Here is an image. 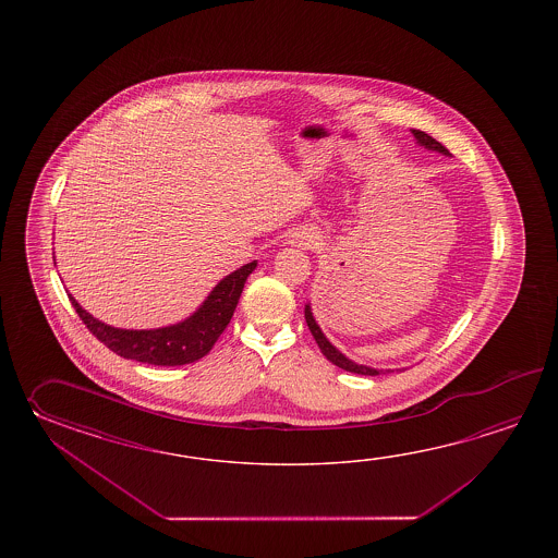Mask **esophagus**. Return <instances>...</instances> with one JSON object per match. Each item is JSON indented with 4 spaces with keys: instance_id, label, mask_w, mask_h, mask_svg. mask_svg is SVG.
Here are the masks:
<instances>
[{
    "instance_id": "1",
    "label": "esophagus",
    "mask_w": 558,
    "mask_h": 558,
    "mask_svg": "<svg viewBox=\"0 0 558 558\" xmlns=\"http://www.w3.org/2000/svg\"><path fill=\"white\" fill-rule=\"evenodd\" d=\"M296 241H299V245H308V243H313V235H303V238H299Z\"/></svg>"
}]
</instances>
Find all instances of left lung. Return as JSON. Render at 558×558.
Wrapping results in <instances>:
<instances>
[{"label":"left lung","instance_id":"8db88e82","mask_svg":"<svg viewBox=\"0 0 558 558\" xmlns=\"http://www.w3.org/2000/svg\"><path fill=\"white\" fill-rule=\"evenodd\" d=\"M413 135H415V140L418 145H425L427 149L439 151V154L442 155H449V149H447L445 145H440L437 140H433V137H430L428 133H425V131L413 130ZM305 320H307L308 331H311V335L315 337V341L319 344L320 353L327 356V359L331 361L332 365H337L339 368H344V371H349V373H356V375H371V377H375V375L383 373L379 368L359 365L355 361L347 359V356H344L337 347H332V344L329 343V339H327V337L323 335V331H320L317 320L313 317V313H311V305H305Z\"/></svg>","mask_w":558,"mask_h":558}]
</instances>
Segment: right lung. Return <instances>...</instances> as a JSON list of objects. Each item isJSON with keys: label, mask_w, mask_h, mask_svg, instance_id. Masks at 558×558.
Masks as SVG:
<instances>
[{"label": "right lung", "mask_w": 558, "mask_h": 558, "mask_svg": "<svg viewBox=\"0 0 558 558\" xmlns=\"http://www.w3.org/2000/svg\"><path fill=\"white\" fill-rule=\"evenodd\" d=\"M255 267L257 262H251L238 271L227 275L226 279L215 284L214 291L203 301L202 307L187 319L181 320L178 325L149 331L118 329L106 325L92 317L72 295L68 296L80 319L84 320L85 327L116 355L147 365L175 367L195 363L211 351L215 341L226 331L229 320L233 317L241 291Z\"/></svg>", "instance_id": "1"}]
</instances>
